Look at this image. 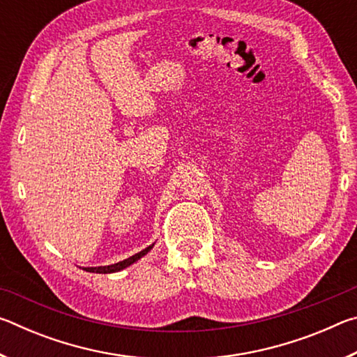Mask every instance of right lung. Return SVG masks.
Returning <instances> with one entry per match:
<instances>
[{"label": "right lung", "instance_id": "add662e5", "mask_svg": "<svg viewBox=\"0 0 357 357\" xmlns=\"http://www.w3.org/2000/svg\"><path fill=\"white\" fill-rule=\"evenodd\" d=\"M153 247H154V243L151 244V245H148L146 249H143L142 252H138V253H135V255L126 258V259H123V261H119V263L108 264V266H98V268H83V271H88V273H96V274H113V273H119V271L129 268L130 264L137 263L138 259L146 255V253H148L151 249H153Z\"/></svg>", "mask_w": 357, "mask_h": 357}]
</instances>
